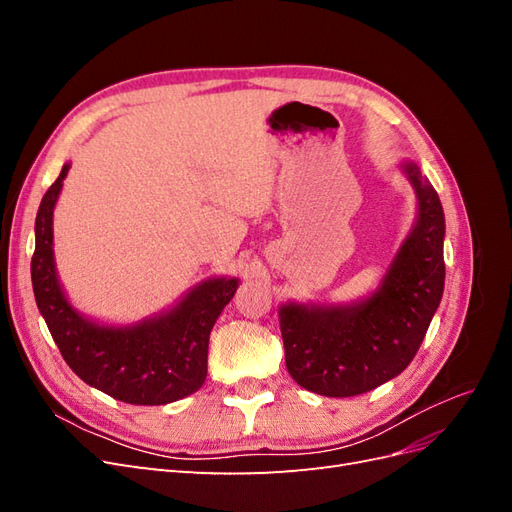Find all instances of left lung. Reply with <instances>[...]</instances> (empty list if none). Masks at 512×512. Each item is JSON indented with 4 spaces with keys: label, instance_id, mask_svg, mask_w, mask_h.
I'll list each match as a JSON object with an SVG mask.
<instances>
[{
    "label": "left lung",
    "instance_id": "1",
    "mask_svg": "<svg viewBox=\"0 0 512 512\" xmlns=\"http://www.w3.org/2000/svg\"><path fill=\"white\" fill-rule=\"evenodd\" d=\"M418 218L369 299L352 305L280 307L286 367L324 397H352L399 376L423 344L444 292V211L438 192L406 162Z\"/></svg>",
    "mask_w": 512,
    "mask_h": 512
}]
</instances>
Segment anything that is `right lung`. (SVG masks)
I'll use <instances>...</instances> for the list:
<instances>
[{"label":"right lung","instance_id":"obj_1","mask_svg":"<svg viewBox=\"0 0 512 512\" xmlns=\"http://www.w3.org/2000/svg\"><path fill=\"white\" fill-rule=\"evenodd\" d=\"M70 164L46 190L36 215L32 284L40 314L70 369L94 389L134 406H164L188 397L207 378L209 335L235 297L237 277L198 284L160 316L130 327H102L68 303L53 258V209Z\"/></svg>","mask_w":512,"mask_h":512}]
</instances>
